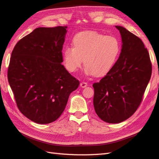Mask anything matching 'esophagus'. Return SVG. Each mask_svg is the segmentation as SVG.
<instances>
[{
	"label": "esophagus",
	"mask_w": 159,
	"mask_h": 159,
	"mask_svg": "<svg viewBox=\"0 0 159 159\" xmlns=\"http://www.w3.org/2000/svg\"><path fill=\"white\" fill-rule=\"evenodd\" d=\"M87 85H88V84L86 83V82H85V81H81V82L80 83V86H81V88H83L87 87Z\"/></svg>",
	"instance_id": "obj_1"
}]
</instances>
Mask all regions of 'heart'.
<instances>
[{
    "instance_id": "1",
    "label": "heart",
    "mask_w": 159,
    "mask_h": 159,
    "mask_svg": "<svg viewBox=\"0 0 159 159\" xmlns=\"http://www.w3.org/2000/svg\"><path fill=\"white\" fill-rule=\"evenodd\" d=\"M74 48L67 46L63 52L64 64L70 72L78 70L83 63L85 73L102 76L113 68L121 52V44L113 36L97 32L77 34L72 40Z\"/></svg>"
}]
</instances>
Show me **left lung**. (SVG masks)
Returning a JSON list of instances; mask_svg holds the SVG:
<instances>
[{
  "label": "left lung",
  "instance_id": "left-lung-1",
  "mask_svg": "<svg viewBox=\"0 0 159 159\" xmlns=\"http://www.w3.org/2000/svg\"><path fill=\"white\" fill-rule=\"evenodd\" d=\"M115 27L121 33V52L113 68L93 84L95 113L109 123H121L136 111L152 74L150 56L143 41L125 28Z\"/></svg>",
  "mask_w": 159,
  "mask_h": 159
}]
</instances>
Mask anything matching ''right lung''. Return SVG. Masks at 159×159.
Instances as JSON below:
<instances>
[{
	"label": "right lung",
	"mask_w": 159,
	"mask_h": 159,
	"mask_svg": "<svg viewBox=\"0 0 159 159\" xmlns=\"http://www.w3.org/2000/svg\"><path fill=\"white\" fill-rule=\"evenodd\" d=\"M67 26L37 28L12 52L8 80L20 111L48 124L60 117L69 96L80 85L61 63Z\"/></svg>",
	"instance_id": "obj_1"
}]
</instances>
